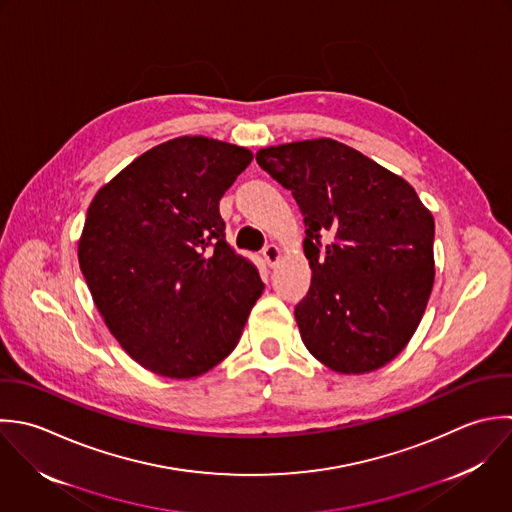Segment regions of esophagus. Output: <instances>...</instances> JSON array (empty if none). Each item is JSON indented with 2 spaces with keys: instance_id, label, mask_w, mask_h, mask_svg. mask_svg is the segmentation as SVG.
Wrapping results in <instances>:
<instances>
[{
  "instance_id": "34e87169",
  "label": "esophagus",
  "mask_w": 512,
  "mask_h": 512,
  "mask_svg": "<svg viewBox=\"0 0 512 512\" xmlns=\"http://www.w3.org/2000/svg\"><path fill=\"white\" fill-rule=\"evenodd\" d=\"M263 257H265V263H267L269 267H275V265L279 263V259H281V249L271 243V245H267V247L263 249Z\"/></svg>"
}]
</instances>
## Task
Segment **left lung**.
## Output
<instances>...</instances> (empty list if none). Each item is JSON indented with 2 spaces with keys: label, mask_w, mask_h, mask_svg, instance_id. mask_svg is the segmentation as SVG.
Masks as SVG:
<instances>
[{
  "label": "left lung",
  "mask_w": 512,
  "mask_h": 512,
  "mask_svg": "<svg viewBox=\"0 0 512 512\" xmlns=\"http://www.w3.org/2000/svg\"><path fill=\"white\" fill-rule=\"evenodd\" d=\"M255 159L305 215L311 287L295 307L305 347L335 373L385 367L433 291L431 211L403 177L329 137L263 147Z\"/></svg>",
  "instance_id": "1"
}]
</instances>
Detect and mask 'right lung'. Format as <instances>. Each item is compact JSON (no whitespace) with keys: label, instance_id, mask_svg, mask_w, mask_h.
<instances>
[{"label":"right lung","instance_id":"obj_1","mask_svg":"<svg viewBox=\"0 0 512 512\" xmlns=\"http://www.w3.org/2000/svg\"><path fill=\"white\" fill-rule=\"evenodd\" d=\"M251 159L247 147L175 137L133 159L87 209L79 269L111 335L155 375L193 379L219 365L263 293L219 215Z\"/></svg>","mask_w":512,"mask_h":512}]
</instances>
